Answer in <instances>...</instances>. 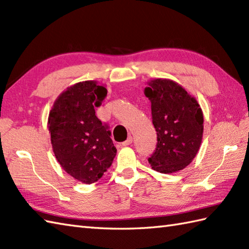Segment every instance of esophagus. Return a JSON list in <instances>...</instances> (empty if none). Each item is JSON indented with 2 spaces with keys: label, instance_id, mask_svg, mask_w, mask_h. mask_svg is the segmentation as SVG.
<instances>
[{
  "label": "esophagus",
  "instance_id": "esophagus-1",
  "mask_svg": "<svg viewBox=\"0 0 249 249\" xmlns=\"http://www.w3.org/2000/svg\"><path fill=\"white\" fill-rule=\"evenodd\" d=\"M131 143H133V137L129 136L128 139L126 140V141H124L123 143H122V145H123V146H127V145H129V144H131Z\"/></svg>",
  "mask_w": 249,
  "mask_h": 249
}]
</instances>
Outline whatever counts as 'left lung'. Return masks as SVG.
Returning <instances> with one entry per match:
<instances>
[{
    "label": "left lung",
    "mask_w": 249,
    "mask_h": 249,
    "mask_svg": "<svg viewBox=\"0 0 249 249\" xmlns=\"http://www.w3.org/2000/svg\"><path fill=\"white\" fill-rule=\"evenodd\" d=\"M144 89L157 133L156 150L149 158L160 173L183 170L197 155L203 136V113L197 99L170 79H153Z\"/></svg>",
    "instance_id": "8db88e82"
}]
</instances>
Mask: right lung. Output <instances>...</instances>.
I'll return each mask as SVG.
<instances>
[{
  "instance_id": "add662e5",
  "label": "right lung",
  "mask_w": 249,
  "mask_h": 249,
  "mask_svg": "<svg viewBox=\"0 0 249 249\" xmlns=\"http://www.w3.org/2000/svg\"><path fill=\"white\" fill-rule=\"evenodd\" d=\"M107 95L96 81H82L62 92L50 110L48 129L61 167L84 184L97 182L111 166L116 149L110 130L95 115Z\"/></svg>"
}]
</instances>
